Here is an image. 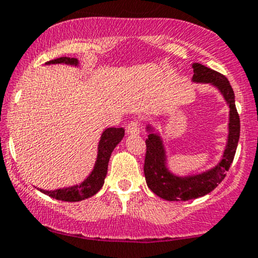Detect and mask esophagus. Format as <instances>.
Instances as JSON below:
<instances>
[{"instance_id": "esophagus-1", "label": "esophagus", "mask_w": 258, "mask_h": 258, "mask_svg": "<svg viewBox=\"0 0 258 258\" xmlns=\"http://www.w3.org/2000/svg\"><path fill=\"white\" fill-rule=\"evenodd\" d=\"M126 132H127V135H130V136L138 135V133H139V122H138V121L137 120L131 121V122L127 125Z\"/></svg>"}]
</instances>
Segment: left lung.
Segmentation results:
<instances>
[{"label": "left lung", "instance_id": "obj_1", "mask_svg": "<svg viewBox=\"0 0 258 258\" xmlns=\"http://www.w3.org/2000/svg\"><path fill=\"white\" fill-rule=\"evenodd\" d=\"M192 82L210 84L219 90L229 108L228 136L223 155L220 162L206 172L191 175H176L167 164V153L163 139L156 130L149 123L147 126V154L144 162V175L148 187L155 195L166 201H188L203 197L212 192L225 179L226 173L233 162L238 147L240 120L235 108L234 92L228 79L221 73L201 63H194Z\"/></svg>", "mask_w": 258, "mask_h": 258}]
</instances>
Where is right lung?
Wrapping results in <instances>:
<instances>
[{
	"instance_id": "add662e5",
	"label": "right lung",
	"mask_w": 258,
	"mask_h": 258,
	"mask_svg": "<svg viewBox=\"0 0 258 258\" xmlns=\"http://www.w3.org/2000/svg\"><path fill=\"white\" fill-rule=\"evenodd\" d=\"M56 63H64L74 67L79 66V61L77 58L66 56L48 61L45 64ZM123 136H125V130L122 127H120V128L109 127V128L104 130L101 136V139L98 142L97 159H96L94 169L88 175V178L80 182V184L68 186V187L57 188V190L49 191L43 190V188H38V190L43 192V194L48 195L49 197L64 202H79L86 200L89 197H92L103 186L105 175H107L108 162H109L110 155L116 145L121 142V139L123 138Z\"/></svg>"
}]
</instances>
